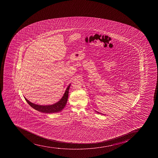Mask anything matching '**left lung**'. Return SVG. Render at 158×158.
<instances>
[{
  "mask_svg": "<svg viewBox=\"0 0 158 158\" xmlns=\"http://www.w3.org/2000/svg\"><path fill=\"white\" fill-rule=\"evenodd\" d=\"M97 113H99V112H97Z\"/></svg>",
  "mask_w": 158,
  "mask_h": 158,
  "instance_id": "1",
  "label": "left lung"
}]
</instances>
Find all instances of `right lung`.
Listing matches in <instances>:
<instances>
[{"label": "right lung", "mask_w": 158, "mask_h": 158, "mask_svg": "<svg viewBox=\"0 0 158 158\" xmlns=\"http://www.w3.org/2000/svg\"><path fill=\"white\" fill-rule=\"evenodd\" d=\"M70 85L67 87L66 89L65 92L64 93V95L61 100L58 102L52 105L48 106H41V105H35L32 103L27 100V99L25 98V100H26L27 103L31 106L32 108L36 110L37 111H40L41 112L45 113H53L59 112L62 111L63 108L65 106L66 104L67 103V99L69 96V91Z\"/></svg>", "instance_id": "obj_1"}]
</instances>
